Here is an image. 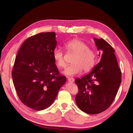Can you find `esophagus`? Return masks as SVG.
Wrapping results in <instances>:
<instances>
[{
  "label": "esophagus",
  "instance_id": "1",
  "mask_svg": "<svg viewBox=\"0 0 133 133\" xmlns=\"http://www.w3.org/2000/svg\"><path fill=\"white\" fill-rule=\"evenodd\" d=\"M67 80H68V81H69V82H71V83L74 82V79L72 78H68Z\"/></svg>",
  "mask_w": 133,
  "mask_h": 133
}]
</instances>
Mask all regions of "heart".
Returning <instances> with one entry per match:
<instances>
[{
    "instance_id": "obj_1",
    "label": "heart",
    "mask_w": 133,
    "mask_h": 133,
    "mask_svg": "<svg viewBox=\"0 0 133 133\" xmlns=\"http://www.w3.org/2000/svg\"><path fill=\"white\" fill-rule=\"evenodd\" d=\"M66 50L75 54L72 60L73 64L67 67L64 71L65 75H75L81 72L82 70L87 72L91 70L95 66L96 59V54L93 49L88 48L85 42L79 39H72L64 44ZM52 57L57 65L60 68H64L66 63L64 61V54L60 49H55Z\"/></svg>"
}]
</instances>
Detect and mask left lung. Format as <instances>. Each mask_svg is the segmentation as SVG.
Returning a JSON list of instances; mask_svg holds the SVG:
<instances>
[{
  "mask_svg": "<svg viewBox=\"0 0 133 133\" xmlns=\"http://www.w3.org/2000/svg\"><path fill=\"white\" fill-rule=\"evenodd\" d=\"M101 60L90 72L76 78L78 93L75 101L83 112L95 115L107 110L112 104L121 83V71L115 50L103 38H94Z\"/></svg>",
  "mask_w": 133,
  "mask_h": 133,
  "instance_id": "left-lung-1",
  "label": "left lung"
}]
</instances>
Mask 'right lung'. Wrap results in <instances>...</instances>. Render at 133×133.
<instances>
[{
	"mask_svg": "<svg viewBox=\"0 0 133 133\" xmlns=\"http://www.w3.org/2000/svg\"><path fill=\"white\" fill-rule=\"evenodd\" d=\"M56 45L55 32L39 33L23 42L15 58L12 77L17 96L33 110L50 107L66 82L52 57Z\"/></svg>",
	"mask_w": 133,
	"mask_h": 133,
	"instance_id": "add662e5",
	"label": "right lung"
}]
</instances>
